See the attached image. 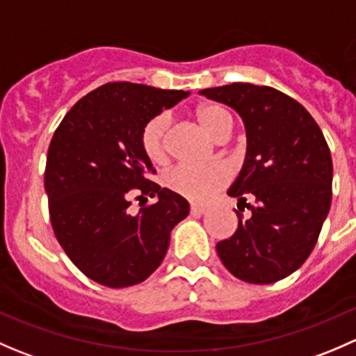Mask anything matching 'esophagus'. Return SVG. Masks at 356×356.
<instances>
[{"label": "esophagus", "mask_w": 356, "mask_h": 356, "mask_svg": "<svg viewBox=\"0 0 356 356\" xmlns=\"http://www.w3.org/2000/svg\"><path fill=\"white\" fill-rule=\"evenodd\" d=\"M207 213V207H201V204H191V215H203Z\"/></svg>", "instance_id": "34e87169"}]
</instances>
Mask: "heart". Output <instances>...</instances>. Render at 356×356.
I'll list each match as a JSON object with an SVG mask.
<instances>
[{
    "mask_svg": "<svg viewBox=\"0 0 356 356\" xmlns=\"http://www.w3.org/2000/svg\"><path fill=\"white\" fill-rule=\"evenodd\" d=\"M195 118L203 131L217 139H224L232 131V117L215 103H201L195 108ZM168 118L156 115L141 131V149L153 163H160L167 155ZM231 179V170L224 163L188 165L174 167L165 175V186L175 195L196 203L208 201Z\"/></svg>",
    "mask_w": 356,
    "mask_h": 356,
    "instance_id": "obj_1",
    "label": "heart"
}]
</instances>
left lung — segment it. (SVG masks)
<instances>
[{"label":"left lung","instance_id":"obj_1","mask_svg":"<svg viewBox=\"0 0 356 356\" xmlns=\"http://www.w3.org/2000/svg\"><path fill=\"white\" fill-rule=\"evenodd\" d=\"M231 106L246 127L245 165L229 196L246 206L238 229L217 243L222 264L251 284H272L305 264L317 245L332 200V158L303 105L268 86L234 82L200 91ZM251 197L253 204H246Z\"/></svg>","mask_w":356,"mask_h":356}]
</instances>
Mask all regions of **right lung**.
Segmentation results:
<instances>
[{
  "label": "right lung",
  "mask_w": 356,
  "mask_h": 356,
  "mask_svg": "<svg viewBox=\"0 0 356 356\" xmlns=\"http://www.w3.org/2000/svg\"><path fill=\"white\" fill-rule=\"evenodd\" d=\"M189 92L108 82L79 99L49 143L44 189L53 232L75 267L108 288L146 281L189 203L149 181L141 131ZM157 201L134 216L130 200Z\"/></svg>",
  "instance_id": "add662e5"
}]
</instances>
